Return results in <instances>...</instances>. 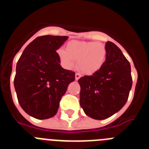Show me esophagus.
Returning <instances> with one entry per match:
<instances>
[{"mask_svg":"<svg viewBox=\"0 0 149 149\" xmlns=\"http://www.w3.org/2000/svg\"><path fill=\"white\" fill-rule=\"evenodd\" d=\"M81 77V74H79V73H76L75 74V80H76V81L79 80Z\"/></svg>","mask_w":149,"mask_h":149,"instance_id":"1","label":"esophagus"}]
</instances>
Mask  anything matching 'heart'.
Masks as SVG:
<instances>
[{
	"label": "heart",
	"instance_id": "b5f03b06",
	"mask_svg": "<svg viewBox=\"0 0 149 149\" xmlns=\"http://www.w3.org/2000/svg\"><path fill=\"white\" fill-rule=\"evenodd\" d=\"M56 54L63 68L72 69L78 60V68L86 74H93L103 66L107 50L101 42L71 41L66 50L59 48Z\"/></svg>",
	"mask_w": 149,
	"mask_h": 149
}]
</instances>
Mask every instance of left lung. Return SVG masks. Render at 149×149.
Returning <instances> with one entry per match:
<instances>
[{"instance_id": "8db88e82", "label": "left lung", "mask_w": 149, "mask_h": 149, "mask_svg": "<svg viewBox=\"0 0 149 149\" xmlns=\"http://www.w3.org/2000/svg\"><path fill=\"white\" fill-rule=\"evenodd\" d=\"M107 56L101 69L81 77L80 104L86 116L102 120L121 110L132 86L131 65L114 43L105 45Z\"/></svg>"}]
</instances>
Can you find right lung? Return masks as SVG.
Returning <instances> with one entry per match:
<instances>
[{
    "label": "right lung",
    "instance_id": "add662e5",
    "mask_svg": "<svg viewBox=\"0 0 149 149\" xmlns=\"http://www.w3.org/2000/svg\"><path fill=\"white\" fill-rule=\"evenodd\" d=\"M68 38L37 37L26 47L17 63L14 86L18 103L36 119L56 115L61 98L75 79L74 72L62 68L56 51Z\"/></svg>",
    "mask_w": 149,
    "mask_h": 149
}]
</instances>
